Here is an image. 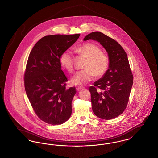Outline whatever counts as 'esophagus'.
Segmentation results:
<instances>
[{"label":"esophagus","mask_w":158,"mask_h":158,"mask_svg":"<svg viewBox=\"0 0 158 158\" xmlns=\"http://www.w3.org/2000/svg\"><path fill=\"white\" fill-rule=\"evenodd\" d=\"M76 89H77V90H82V89H85V88H84L83 86H78Z\"/></svg>","instance_id":"obj_1"}]
</instances>
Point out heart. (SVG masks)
Here are the masks:
<instances>
[{"label": "heart", "mask_w": 158, "mask_h": 158, "mask_svg": "<svg viewBox=\"0 0 158 158\" xmlns=\"http://www.w3.org/2000/svg\"><path fill=\"white\" fill-rule=\"evenodd\" d=\"M77 53L85 57L86 60L83 66L85 69L77 72L71 79L74 85H85L91 81L95 76H102L109 66V58L106 54L101 52L100 48L92 43H85L76 48ZM60 62L62 67L69 72L73 70V59L72 53L66 51L61 54Z\"/></svg>", "instance_id": "b5f03b06"}]
</instances>
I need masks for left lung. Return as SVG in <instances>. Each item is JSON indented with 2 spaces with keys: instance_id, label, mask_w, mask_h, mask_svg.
Returning <instances> with one entry per match:
<instances>
[{
  "instance_id": "8db88e82",
  "label": "left lung",
  "mask_w": 158,
  "mask_h": 158,
  "mask_svg": "<svg viewBox=\"0 0 158 158\" xmlns=\"http://www.w3.org/2000/svg\"><path fill=\"white\" fill-rule=\"evenodd\" d=\"M97 41L104 48L109 66L101 78L89 89L93 112L104 120L114 118L125 110L133 83L127 56L123 48L113 38L100 32H93L84 41Z\"/></svg>"
}]
</instances>
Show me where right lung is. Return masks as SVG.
<instances>
[{"label": "right lung", "instance_id": "obj_1", "mask_svg": "<svg viewBox=\"0 0 158 158\" xmlns=\"http://www.w3.org/2000/svg\"><path fill=\"white\" fill-rule=\"evenodd\" d=\"M80 36L52 35L41 38L32 48L24 75L27 95L39 118L52 125L68 120L72 114L75 87L66 88L68 79L60 57Z\"/></svg>", "mask_w": 158, "mask_h": 158}]
</instances>
